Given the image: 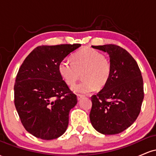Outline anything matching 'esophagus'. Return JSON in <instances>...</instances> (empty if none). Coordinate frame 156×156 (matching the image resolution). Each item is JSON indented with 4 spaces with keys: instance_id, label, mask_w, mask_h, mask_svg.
Here are the masks:
<instances>
[{
    "instance_id": "obj_1",
    "label": "esophagus",
    "mask_w": 156,
    "mask_h": 156,
    "mask_svg": "<svg viewBox=\"0 0 156 156\" xmlns=\"http://www.w3.org/2000/svg\"><path fill=\"white\" fill-rule=\"evenodd\" d=\"M84 97V95H83V94H77V98H78V101H80L81 98H83Z\"/></svg>"
}]
</instances>
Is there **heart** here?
Here are the masks:
<instances>
[{
	"instance_id": "b5f03b06",
	"label": "heart",
	"mask_w": 156,
	"mask_h": 156,
	"mask_svg": "<svg viewBox=\"0 0 156 156\" xmlns=\"http://www.w3.org/2000/svg\"><path fill=\"white\" fill-rule=\"evenodd\" d=\"M72 62L63 59L58 64V72L66 83L72 85L82 73L83 80L74 84L73 91L89 93L106 85L112 74V64L96 50L86 48L73 55Z\"/></svg>"
}]
</instances>
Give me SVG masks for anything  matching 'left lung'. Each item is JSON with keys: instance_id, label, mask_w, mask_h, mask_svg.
Wrapping results in <instances>:
<instances>
[{"instance_id": "left-lung-1", "label": "left lung", "mask_w": 156, "mask_h": 156, "mask_svg": "<svg viewBox=\"0 0 156 156\" xmlns=\"http://www.w3.org/2000/svg\"><path fill=\"white\" fill-rule=\"evenodd\" d=\"M92 47L109 55L112 74L102 90L91 98V123L101 133H119L129 128L140 113L144 99L140 69L132 55L119 46L111 44Z\"/></svg>"}]
</instances>
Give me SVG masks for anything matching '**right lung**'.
I'll return each mask as SVG.
<instances>
[{
    "label": "right lung",
    "mask_w": 156,
    "mask_h": 156,
    "mask_svg": "<svg viewBox=\"0 0 156 156\" xmlns=\"http://www.w3.org/2000/svg\"><path fill=\"white\" fill-rule=\"evenodd\" d=\"M80 46H39L20 67L14 87L15 108L25 129L35 137L51 140L67 130L69 111L78 101L61 76L58 64Z\"/></svg>",
    "instance_id": "right-lung-1"
}]
</instances>
